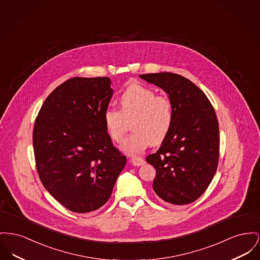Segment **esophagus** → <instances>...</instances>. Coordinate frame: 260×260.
<instances>
[{
  "label": "esophagus",
  "instance_id": "34e87169",
  "mask_svg": "<svg viewBox=\"0 0 260 260\" xmlns=\"http://www.w3.org/2000/svg\"><path fill=\"white\" fill-rule=\"evenodd\" d=\"M131 161H132V164L135 165V166H141L145 163L144 159L141 158V157H134Z\"/></svg>",
  "mask_w": 260,
  "mask_h": 260
}]
</instances>
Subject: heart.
Wrapping results in <instances>:
<instances>
[{
  "mask_svg": "<svg viewBox=\"0 0 260 260\" xmlns=\"http://www.w3.org/2000/svg\"><path fill=\"white\" fill-rule=\"evenodd\" d=\"M121 110L107 108L103 120L108 136L120 142L126 132V122L134 117L132 129L135 131L122 141L124 152L136 155L142 152L150 143L159 144L168 137L174 122V106L168 96L133 84L120 97Z\"/></svg>",
  "mask_w": 260,
  "mask_h": 260,
  "instance_id": "1",
  "label": "heart"
}]
</instances>
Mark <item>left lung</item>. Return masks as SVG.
<instances>
[{
    "label": "left lung",
    "instance_id": "8db88e82",
    "mask_svg": "<svg viewBox=\"0 0 260 260\" xmlns=\"http://www.w3.org/2000/svg\"><path fill=\"white\" fill-rule=\"evenodd\" d=\"M169 94L174 122L161 147L146 157L156 170L153 189L166 202L188 204L207 189L219 161V123L204 92L173 73L140 75Z\"/></svg>",
    "mask_w": 260,
    "mask_h": 260
}]
</instances>
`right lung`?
<instances>
[{
	"mask_svg": "<svg viewBox=\"0 0 260 260\" xmlns=\"http://www.w3.org/2000/svg\"><path fill=\"white\" fill-rule=\"evenodd\" d=\"M109 77H73L51 92L34 122L39 178L67 209L87 213L110 199L126 158L108 136L103 115L113 95Z\"/></svg>",
	"mask_w": 260,
	"mask_h": 260,
	"instance_id": "right-lung-1",
	"label": "right lung"
}]
</instances>
